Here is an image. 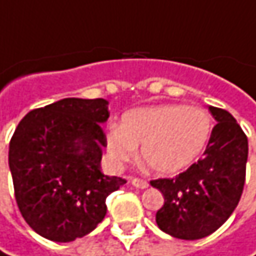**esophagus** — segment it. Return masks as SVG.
Listing matches in <instances>:
<instances>
[{
  "label": "esophagus",
  "mask_w": 256,
  "mask_h": 256,
  "mask_svg": "<svg viewBox=\"0 0 256 256\" xmlns=\"http://www.w3.org/2000/svg\"><path fill=\"white\" fill-rule=\"evenodd\" d=\"M130 182H132V186L136 188H139V190H144V188L149 187V184L144 181V180H140V178H132L130 180Z\"/></svg>",
  "instance_id": "esophagus-1"
}]
</instances>
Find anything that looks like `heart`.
I'll list each match as a JSON object with an SVG mask.
<instances>
[{
    "mask_svg": "<svg viewBox=\"0 0 256 256\" xmlns=\"http://www.w3.org/2000/svg\"><path fill=\"white\" fill-rule=\"evenodd\" d=\"M212 134V118L198 107L159 104L128 110L120 126L107 130V154L114 166L136 156L159 175H172L202 155Z\"/></svg>",
    "mask_w": 256,
    "mask_h": 256,
    "instance_id": "1",
    "label": "heart"
}]
</instances>
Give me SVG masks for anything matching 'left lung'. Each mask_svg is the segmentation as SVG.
<instances>
[{
	"label": "left lung",
	"mask_w": 256,
	"mask_h": 256,
	"mask_svg": "<svg viewBox=\"0 0 256 256\" xmlns=\"http://www.w3.org/2000/svg\"><path fill=\"white\" fill-rule=\"evenodd\" d=\"M208 112L218 124L203 159L175 178L150 181L165 198L156 213L158 228L184 240L216 232L236 208L245 184L246 134L229 112L213 106Z\"/></svg>",
	"instance_id": "left-lung-1"
}]
</instances>
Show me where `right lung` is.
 <instances>
[{
	"instance_id": "1",
	"label": "right lung",
	"mask_w": 256,
	"mask_h": 256,
	"mask_svg": "<svg viewBox=\"0 0 256 256\" xmlns=\"http://www.w3.org/2000/svg\"><path fill=\"white\" fill-rule=\"evenodd\" d=\"M104 98H64L24 116L8 150L16 200L24 220L53 242L92 232L107 213L106 198L126 180L101 172Z\"/></svg>"
}]
</instances>
